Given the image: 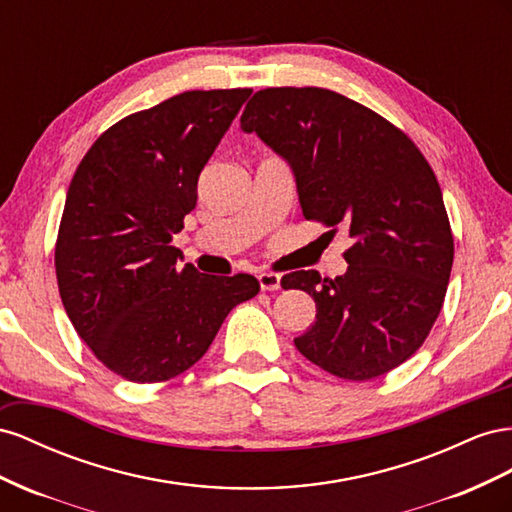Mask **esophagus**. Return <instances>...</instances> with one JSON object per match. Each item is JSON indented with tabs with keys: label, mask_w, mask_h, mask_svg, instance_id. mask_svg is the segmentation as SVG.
I'll return each instance as SVG.
<instances>
[{
	"label": "esophagus",
	"mask_w": 512,
	"mask_h": 512,
	"mask_svg": "<svg viewBox=\"0 0 512 512\" xmlns=\"http://www.w3.org/2000/svg\"><path fill=\"white\" fill-rule=\"evenodd\" d=\"M259 287L264 291H276L281 289V274H274V272H261L259 276Z\"/></svg>",
	"instance_id": "1"
}]
</instances>
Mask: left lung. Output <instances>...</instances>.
<instances>
[{
    "label": "left lung",
    "instance_id": "obj_1",
    "mask_svg": "<svg viewBox=\"0 0 512 512\" xmlns=\"http://www.w3.org/2000/svg\"><path fill=\"white\" fill-rule=\"evenodd\" d=\"M294 171L306 221L343 225L347 272L285 274L311 294L315 324L294 339L324 371L364 382L399 367L442 311L455 242L440 184L414 141L382 115L324 87L259 90L240 118Z\"/></svg>",
    "mask_w": 512,
    "mask_h": 512
}]
</instances>
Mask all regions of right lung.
Here are the masks:
<instances>
[{
	"label": "right lung",
	"mask_w": 512,
	"mask_h": 512,
	"mask_svg": "<svg viewBox=\"0 0 512 512\" xmlns=\"http://www.w3.org/2000/svg\"><path fill=\"white\" fill-rule=\"evenodd\" d=\"M253 90H193L128 115L79 163L55 242L64 309L94 356L128 382L156 384L208 352L251 274L178 266L173 233L197 206V180Z\"/></svg>",
	"instance_id": "1"
}]
</instances>
